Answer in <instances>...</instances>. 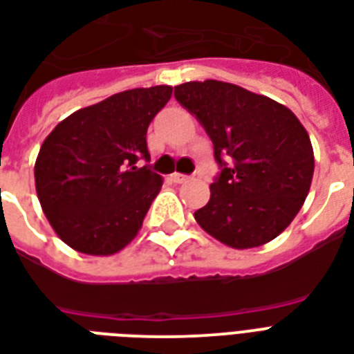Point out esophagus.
Wrapping results in <instances>:
<instances>
[{"mask_svg":"<svg viewBox=\"0 0 354 354\" xmlns=\"http://www.w3.org/2000/svg\"><path fill=\"white\" fill-rule=\"evenodd\" d=\"M169 179L174 180V183H177V185H183V183H188V175H183V174H171V177Z\"/></svg>","mask_w":354,"mask_h":354,"instance_id":"1","label":"esophagus"}]
</instances>
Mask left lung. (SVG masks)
<instances>
[{
  "mask_svg": "<svg viewBox=\"0 0 354 354\" xmlns=\"http://www.w3.org/2000/svg\"><path fill=\"white\" fill-rule=\"evenodd\" d=\"M175 100L207 131L221 168L208 203L194 212L197 223L232 249L271 242L310 190L314 151L306 129L288 106L214 79L175 86Z\"/></svg>",
  "mask_w": 354,
  "mask_h": 354,
  "instance_id": "8db88e82",
  "label": "left lung"
}]
</instances>
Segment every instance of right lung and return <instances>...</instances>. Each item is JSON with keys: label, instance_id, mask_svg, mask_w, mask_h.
I'll list each match as a JSON object with an SVG mask.
<instances>
[{"label": "right lung", "instance_id": "right-lung-1", "mask_svg": "<svg viewBox=\"0 0 354 354\" xmlns=\"http://www.w3.org/2000/svg\"><path fill=\"white\" fill-rule=\"evenodd\" d=\"M174 88L114 94L62 120L44 140L35 185L57 236L84 254L109 257L136 234L162 186L147 166L146 134Z\"/></svg>", "mask_w": 354, "mask_h": 354}]
</instances>
